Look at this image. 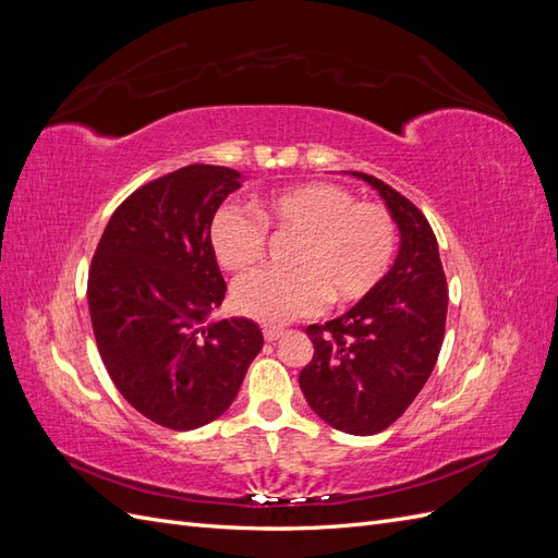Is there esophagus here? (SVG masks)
I'll list each match as a JSON object with an SVG mask.
<instances>
[{
	"label": "esophagus",
	"mask_w": 558,
	"mask_h": 558,
	"mask_svg": "<svg viewBox=\"0 0 558 558\" xmlns=\"http://www.w3.org/2000/svg\"><path fill=\"white\" fill-rule=\"evenodd\" d=\"M283 335V330L281 328H275V326H265L263 328V337L267 342H275V340H279V337Z\"/></svg>",
	"instance_id": "34e87169"
}]
</instances>
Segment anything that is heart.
Here are the masks:
<instances>
[{
	"instance_id": "1",
	"label": "heart",
	"mask_w": 558,
	"mask_h": 558,
	"mask_svg": "<svg viewBox=\"0 0 558 558\" xmlns=\"http://www.w3.org/2000/svg\"><path fill=\"white\" fill-rule=\"evenodd\" d=\"M260 221L223 205L211 218L209 242L216 260L232 272L256 265L265 253V229L293 234V272H253L234 283L232 300L244 316L286 324L316 312L328 295L353 305L386 277L398 248L396 218L375 202L335 183H302L267 195L256 205Z\"/></svg>"
}]
</instances>
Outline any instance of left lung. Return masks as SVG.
Returning <instances> with one entry per match:
<instances>
[{
    "label": "left lung",
    "mask_w": 558,
    "mask_h": 558,
    "mask_svg": "<svg viewBox=\"0 0 558 558\" xmlns=\"http://www.w3.org/2000/svg\"><path fill=\"white\" fill-rule=\"evenodd\" d=\"M381 195L400 230V251L377 289L326 326H310L314 344L300 388L328 426L375 435L410 408L440 356L447 279L426 216L391 185L351 172Z\"/></svg>",
    "instance_id": "obj_1"
}]
</instances>
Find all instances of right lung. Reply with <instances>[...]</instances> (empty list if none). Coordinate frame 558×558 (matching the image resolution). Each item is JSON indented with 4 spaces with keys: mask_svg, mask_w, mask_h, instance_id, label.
Segmentation results:
<instances>
[{
    "mask_svg": "<svg viewBox=\"0 0 558 558\" xmlns=\"http://www.w3.org/2000/svg\"><path fill=\"white\" fill-rule=\"evenodd\" d=\"M230 167L189 165L134 191L113 211L88 272L99 356L134 410L172 430L221 416L238 396L263 332L248 318L207 324L226 281L209 242Z\"/></svg>",
    "mask_w": 558,
    "mask_h": 558,
    "instance_id": "obj_1",
    "label": "right lung"
}]
</instances>
